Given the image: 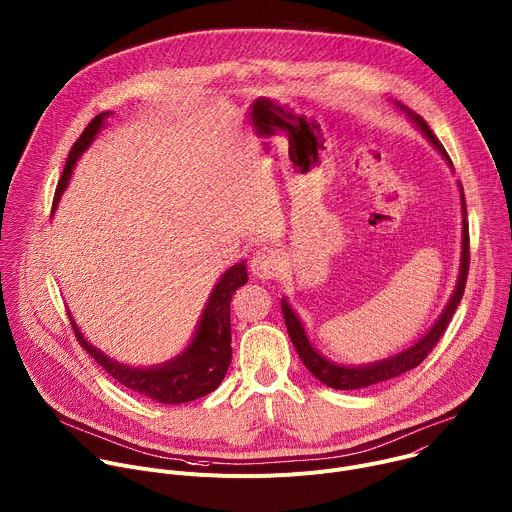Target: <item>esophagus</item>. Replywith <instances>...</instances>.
Segmentation results:
<instances>
[{
    "label": "esophagus",
    "instance_id": "34e87169",
    "mask_svg": "<svg viewBox=\"0 0 512 512\" xmlns=\"http://www.w3.org/2000/svg\"><path fill=\"white\" fill-rule=\"evenodd\" d=\"M281 255L273 249H259L251 259V271L259 279H273L281 269Z\"/></svg>",
    "mask_w": 512,
    "mask_h": 512
}]
</instances>
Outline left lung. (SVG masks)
<instances>
[{
  "label": "left lung",
  "mask_w": 512,
  "mask_h": 512,
  "mask_svg": "<svg viewBox=\"0 0 512 512\" xmlns=\"http://www.w3.org/2000/svg\"><path fill=\"white\" fill-rule=\"evenodd\" d=\"M397 107L409 117V121L429 139V143L433 148L442 154V158L446 160V164L454 170V164L450 160V156L446 154V150L442 148V143L437 141V137L431 133V129L427 127V123L411 109H407L405 105L397 103ZM460 188V200H462V251H460V269H458V279H456V287L452 291V296L446 304V308L442 310L440 318L435 320V324L409 348L383 358V360H375L369 364H354V367H348V364H338L330 358H326L324 354H320L314 344L310 342L306 328L302 324V320L298 318V314L291 310L289 302L285 298H281V312H283V320H285V328L287 334L294 342L302 362L306 364V369L326 387L336 389V391H354V389H364V387H373L379 383H385L389 379H395L411 369H415L419 362H423V358L431 352V348L437 344V340L442 338L446 326L450 324L462 296H464V287H466V277H468V267H470V239H468V223H466V200H464V188L458 182Z\"/></svg>",
  "instance_id": "8db88e82"
}]
</instances>
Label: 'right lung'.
I'll use <instances>...</instances> for the list:
<instances>
[{"label":"right lung","mask_w":512,"mask_h":512,"mask_svg":"<svg viewBox=\"0 0 512 512\" xmlns=\"http://www.w3.org/2000/svg\"><path fill=\"white\" fill-rule=\"evenodd\" d=\"M107 117H111V111L99 113L87 125V129L77 139V143L72 145L64 172L54 192L52 212L56 210L64 190L68 188L72 170H75L79 158L91 148V143L97 139V135L105 127ZM247 279L249 275H247L245 261L229 267L212 287L190 344L180 354H176L174 358L162 364H156V367H131V364L111 358L109 354H105L85 338V334L77 326L75 318L70 316V312H68V318L72 328H75V334L81 346L117 383L158 403H168V405L190 403L194 399H200L212 393L218 385L223 383L229 371V364L233 358L231 300L235 291L247 283Z\"/></svg>","instance_id":"right-lung-1"}]
</instances>
